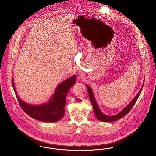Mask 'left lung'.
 <instances>
[{
  "label": "left lung",
  "instance_id": "obj_1",
  "mask_svg": "<svg viewBox=\"0 0 156 156\" xmlns=\"http://www.w3.org/2000/svg\"><path fill=\"white\" fill-rule=\"evenodd\" d=\"M143 84L142 86V87L141 88L140 91L138 92V93L137 94V95L135 96V98L133 99L132 100V101L122 110L121 111V112L119 114H117L116 115H114V116H107L105 114H104L100 110L98 104H97V102L94 98V96H93V91L91 90V87L86 85V87H87V91H88V95H89V98H90L91 102V104L93 105V110H94V113L95 114V116L97 117V119L98 120H99L100 121H102V122H114V121H116L122 117H123L124 116H125L129 111L131 110V109L132 108V107L134 106L135 104L136 103L141 91H142V89H143Z\"/></svg>",
  "mask_w": 156,
  "mask_h": 156
}]
</instances>
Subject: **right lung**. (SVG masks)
Masks as SVG:
<instances>
[{"label":"right lung","instance_id":"obj_1","mask_svg":"<svg viewBox=\"0 0 156 156\" xmlns=\"http://www.w3.org/2000/svg\"><path fill=\"white\" fill-rule=\"evenodd\" d=\"M76 80V76L73 75L62 82L57 87L49 102L39 105H30L22 101L15 91L13 79L12 83L18 103L22 110L27 115L39 121L54 123L60 120L63 117L66 95L70 89L75 84Z\"/></svg>","mask_w":156,"mask_h":156}]
</instances>
